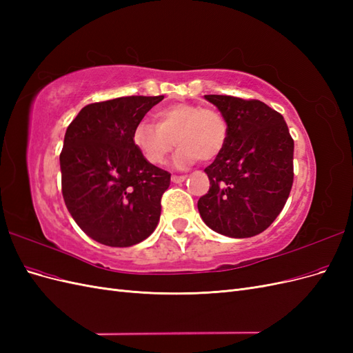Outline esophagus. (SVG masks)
Returning <instances> with one entry per match:
<instances>
[{
  "mask_svg": "<svg viewBox=\"0 0 353 353\" xmlns=\"http://www.w3.org/2000/svg\"><path fill=\"white\" fill-rule=\"evenodd\" d=\"M185 178H187L185 175H172V183L179 184V183H183V181H184Z\"/></svg>",
  "mask_w": 353,
  "mask_h": 353,
  "instance_id": "34e87169",
  "label": "esophagus"
}]
</instances>
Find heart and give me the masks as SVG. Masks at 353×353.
<instances>
[{"label":"heart","instance_id":"obj_1","mask_svg":"<svg viewBox=\"0 0 353 353\" xmlns=\"http://www.w3.org/2000/svg\"><path fill=\"white\" fill-rule=\"evenodd\" d=\"M228 138V122L221 112L203 109L197 104L178 103L157 113V123L140 121L132 130V144L150 165L165 163L174 150L181 147L175 159L178 168L215 160Z\"/></svg>","mask_w":353,"mask_h":353}]
</instances>
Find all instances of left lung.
<instances>
[{
    "mask_svg": "<svg viewBox=\"0 0 353 353\" xmlns=\"http://www.w3.org/2000/svg\"><path fill=\"white\" fill-rule=\"evenodd\" d=\"M228 122L222 153L205 169L209 191L197 208L222 236L248 239L280 215L293 185L294 141L284 117L259 100L205 95Z\"/></svg>",
    "mask_w": 353,
    "mask_h": 353,
    "instance_id": "left-lung-1",
    "label": "left lung"
}]
</instances>
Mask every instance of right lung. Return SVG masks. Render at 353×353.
<instances>
[{"instance_id":"obj_1","label":"right lung","mask_w":353,"mask_h":353,"mask_svg":"<svg viewBox=\"0 0 353 353\" xmlns=\"http://www.w3.org/2000/svg\"><path fill=\"white\" fill-rule=\"evenodd\" d=\"M163 95H131L85 105L66 130L61 193L79 228L110 248H130L157 227L168 170L132 144L134 126Z\"/></svg>"}]
</instances>
